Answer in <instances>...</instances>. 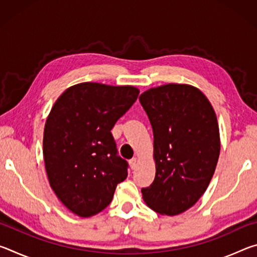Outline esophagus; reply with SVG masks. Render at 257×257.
<instances>
[{
	"instance_id": "obj_1",
	"label": "esophagus",
	"mask_w": 257,
	"mask_h": 257,
	"mask_svg": "<svg viewBox=\"0 0 257 257\" xmlns=\"http://www.w3.org/2000/svg\"><path fill=\"white\" fill-rule=\"evenodd\" d=\"M137 164H138V160L136 158H134V159L129 161V165H130V168L133 169V170H135V169L137 168Z\"/></svg>"
}]
</instances>
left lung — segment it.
<instances>
[{
    "instance_id": "1",
    "label": "left lung",
    "mask_w": 257,
    "mask_h": 257,
    "mask_svg": "<svg viewBox=\"0 0 257 257\" xmlns=\"http://www.w3.org/2000/svg\"><path fill=\"white\" fill-rule=\"evenodd\" d=\"M139 102L153 129L155 178L142 189L152 210L178 215L195 205L214 175L220 155L219 124L210 101L196 87L167 84Z\"/></svg>"
}]
</instances>
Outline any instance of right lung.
<instances>
[{
  "mask_svg": "<svg viewBox=\"0 0 257 257\" xmlns=\"http://www.w3.org/2000/svg\"><path fill=\"white\" fill-rule=\"evenodd\" d=\"M138 94L134 86L81 82L64 90L47 116L43 137L47 178L63 205L78 216L103 211L128 176L111 129Z\"/></svg>",
  "mask_w": 257,
  "mask_h": 257,
  "instance_id": "1",
  "label": "right lung"
}]
</instances>
